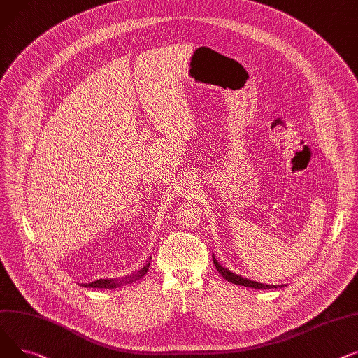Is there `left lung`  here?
Masks as SVG:
<instances>
[{"mask_svg": "<svg viewBox=\"0 0 358 358\" xmlns=\"http://www.w3.org/2000/svg\"><path fill=\"white\" fill-rule=\"evenodd\" d=\"M214 264H215V267H217V270L221 273V276L225 279V280H228V282H231V283H234V285H240V286H245V287H251V289H271V286H268V285H263V283H257V282H253V280H248V279H244V278H241V276H237V275H234V273H231L229 270H227V268H224L217 260H215V257H214ZM276 287V286H275Z\"/></svg>", "mask_w": 358, "mask_h": 358, "instance_id": "1", "label": "left lung"}]
</instances>
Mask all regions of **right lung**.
Returning a JSON list of instances; mask_svg holds the SVG:
<instances>
[{
	"label": "right lung",
	"mask_w": 358,
	"mask_h": 358,
	"mask_svg": "<svg viewBox=\"0 0 358 358\" xmlns=\"http://www.w3.org/2000/svg\"><path fill=\"white\" fill-rule=\"evenodd\" d=\"M149 266H150V263H147L143 268H140L137 273H134V275L125 276V278H121V279H99V280H95L92 283L82 285V286L83 287H98V289H114V287H118V286H122V285L133 283L136 280H140L145 275V273L149 271Z\"/></svg>",
	"instance_id": "right-lung-1"
}]
</instances>
